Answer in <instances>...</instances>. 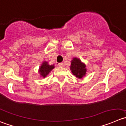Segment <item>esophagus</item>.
<instances>
[{"label":"esophagus","mask_w":126,"mask_h":126,"mask_svg":"<svg viewBox=\"0 0 126 126\" xmlns=\"http://www.w3.org/2000/svg\"><path fill=\"white\" fill-rule=\"evenodd\" d=\"M58 66H59L60 67H63V66H64V64H63V63H58Z\"/></svg>","instance_id":"1"}]
</instances>
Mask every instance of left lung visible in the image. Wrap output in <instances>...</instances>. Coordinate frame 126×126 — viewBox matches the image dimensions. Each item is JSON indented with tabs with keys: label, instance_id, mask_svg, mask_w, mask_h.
<instances>
[{
	"label": "left lung",
	"instance_id": "8db88e82",
	"mask_svg": "<svg viewBox=\"0 0 126 126\" xmlns=\"http://www.w3.org/2000/svg\"><path fill=\"white\" fill-rule=\"evenodd\" d=\"M70 69L73 74L78 78H81L85 75L86 72L85 64L82 63L80 60L76 58H73L71 61Z\"/></svg>",
	"mask_w": 126,
	"mask_h": 126
}]
</instances>
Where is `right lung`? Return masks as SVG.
I'll return each mask as SVG.
<instances>
[{
    "mask_svg": "<svg viewBox=\"0 0 126 126\" xmlns=\"http://www.w3.org/2000/svg\"><path fill=\"white\" fill-rule=\"evenodd\" d=\"M54 65H49L47 62H43V64L40 68L39 72L40 75L43 76V78L46 77L47 75H48L49 73L54 68Z\"/></svg>",
    "mask_w": 126,
    "mask_h": 126,
    "instance_id": "1",
    "label": "right lung"
}]
</instances>
